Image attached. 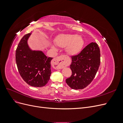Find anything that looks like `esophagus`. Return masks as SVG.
I'll return each mask as SVG.
<instances>
[{
  "label": "esophagus",
  "instance_id": "esophagus-1",
  "mask_svg": "<svg viewBox=\"0 0 123 123\" xmlns=\"http://www.w3.org/2000/svg\"><path fill=\"white\" fill-rule=\"evenodd\" d=\"M64 55H61L54 58L52 61V65L53 67L56 69H62L64 66Z\"/></svg>",
  "mask_w": 123,
  "mask_h": 123
}]
</instances>
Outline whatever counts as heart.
<instances>
[{
    "label": "heart",
    "instance_id": "obj_1",
    "mask_svg": "<svg viewBox=\"0 0 123 123\" xmlns=\"http://www.w3.org/2000/svg\"><path fill=\"white\" fill-rule=\"evenodd\" d=\"M56 43L61 47H67V52L70 55L78 53L82 49L84 40L80 36L74 34L62 35L56 40ZM55 49V47H53Z\"/></svg>",
    "mask_w": 123,
    "mask_h": 123
}]
</instances>
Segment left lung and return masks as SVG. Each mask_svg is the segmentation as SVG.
<instances>
[{"instance_id":"obj_1","label":"left lung","mask_w":123,"mask_h":123,"mask_svg":"<svg viewBox=\"0 0 123 123\" xmlns=\"http://www.w3.org/2000/svg\"><path fill=\"white\" fill-rule=\"evenodd\" d=\"M100 50L98 44L91 43L80 53L71 57L70 67L72 75L66 82L73 89H83L90 84L97 73L100 65Z\"/></svg>"}]
</instances>
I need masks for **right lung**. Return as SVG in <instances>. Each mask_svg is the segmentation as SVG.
<instances>
[{
	"mask_svg": "<svg viewBox=\"0 0 123 123\" xmlns=\"http://www.w3.org/2000/svg\"><path fill=\"white\" fill-rule=\"evenodd\" d=\"M31 33L25 34L20 40L16 50V62L18 71L28 85L34 87L44 86L49 80L51 61L42 51L32 50L28 40Z\"/></svg>",
	"mask_w": 123,
	"mask_h": 123,
	"instance_id": "add662e5",
	"label": "right lung"
}]
</instances>
